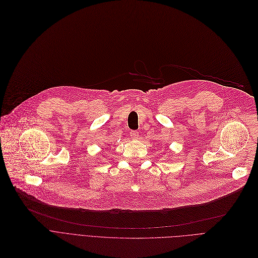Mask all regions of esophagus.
Segmentation results:
<instances>
[{"mask_svg": "<svg viewBox=\"0 0 258 258\" xmlns=\"http://www.w3.org/2000/svg\"><path fill=\"white\" fill-rule=\"evenodd\" d=\"M130 137H131V139H133V140H137V139L139 138V132H138L137 130L130 131Z\"/></svg>", "mask_w": 258, "mask_h": 258, "instance_id": "34e87169", "label": "esophagus"}]
</instances>
